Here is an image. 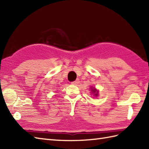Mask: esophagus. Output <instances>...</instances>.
<instances>
[{"label":"esophagus","mask_w":149,"mask_h":149,"mask_svg":"<svg viewBox=\"0 0 149 149\" xmlns=\"http://www.w3.org/2000/svg\"><path fill=\"white\" fill-rule=\"evenodd\" d=\"M79 83V79H76V80H75V81H73V82H72V83H71V84H78Z\"/></svg>","instance_id":"esophagus-1"}]
</instances>
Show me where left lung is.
Segmentation results:
<instances>
[{
  "label": "left lung",
  "instance_id": "obj_1",
  "mask_svg": "<svg viewBox=\"0 0 149 149\" xmlns=\"http://www.w3.org/2000/svg\"><path fill=\"white\" fill-rule=\"evenodd\" d=\"M92 91L95 93V96L98 95V91H97L96 89H95V88H94V89H92Z\"/></svg>",
  "mask_w": 149,
  "mask_h": 149
}]
</instances>
